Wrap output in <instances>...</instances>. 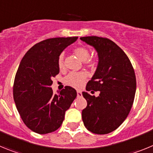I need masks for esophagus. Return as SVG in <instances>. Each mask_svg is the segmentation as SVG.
Listing matches in <instances>:
<instances>
[{"label": "esophagus", "mask_w": 153, "mask_h": 153, "mask_svg": "<svg viewBox=\"0 0 153 153\" xmlns=\"http://www.w3.org/2000/svg\"><path fill=\"white\" fill-rule=\"evenodd\" d=\"M76 93H77V97H82V92H81V91H79V90H77V91H76Z\"/></svg>", "instance_id": "esophagus-1"}]
</instances>
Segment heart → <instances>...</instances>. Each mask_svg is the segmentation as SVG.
I'll return each mask as SVG.
<instances>
[{
  "instance_id": "obj_1",
  "label": "heart",
  "mask_w": 153,
  "mask_h": 153,
  "mask_svg": "<svg viewBox=\"0 0 153 153\" xmlns=\"http://www.w3.org/2000/svg\"><path fill=\"white\" fill-rule=\"evenodd\" d=\"M74 54L82 61H86L90 58V52L86 47H77L74 48ZM90 63L93 61H90ZM58 68L60 70L64 69V56L63 54H60L57 59ZM87 74L85 72H71L64 78V83L68 86L74 88H81L86 81Z\"/></svg>"
}]
</instances>
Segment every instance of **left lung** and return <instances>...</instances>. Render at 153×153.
Instances as JSON below:
<instances>
[{
    "label": "left lung",
    "instance_id": "left-lung-1",
    "mask_svg": "<svg viewBox=\"0 0 153 153\" xmlns=\"http://www.w3.org/2000/svg\"><path fill=\"white\" fill-rule=\"evenodd\" d=\"M80 40L98 53L95 74L86 86L87 91H100L96 97L86 92L87 106L82 111L85 127L95 134H107L117 129L128 117L136 90L134 69L124 51L111 40L96 36Z\"/></svg>",
    "mask_w": 153,
    "mask_h": 153
}]
</instances>
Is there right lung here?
Returning a JSON list of instances; mask_svg holds the SVG:
<instances>
[{
    "label": "right lung",
    "mask_w": 153,
    "mask_h": 153,
    "mask_svg": "<svg viewBox=\"0 0 153 153\" xmlns=\"http://www.w3.org/2000/svg\"><path fill=\"white\" fill-rule=\"evenodd\" d=\"M77 36L42 40L26 53L17 69L13 87V100L23 122L38 134L56 131L64 120L65 112L76 97V91L65 86L53 94L51 86L60 69L57 59Z\"/></svg>",
    "instance_id": "obj_1"
}]
</instances>
